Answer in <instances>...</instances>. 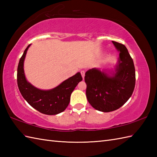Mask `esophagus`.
Instances as JSON below:
<instances>
[{"instance_id":"1","label":"esophagus","mask_w":157,"mask_h":157,"mask_svg":"<svg viewBox=\"0 0 157 157\" xmlns=\"http://www.w3.org/2000/svg\"><path fill=\"white\" fill-rule=\"evenodd\" d=\"M85 73H86V71H84V70H82L81 71V74H82V78H83V79L84 78V76H85Z\"/></svg>"}]
</instances>
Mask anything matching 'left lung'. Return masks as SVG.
<instances>
[{
	"instance_id": "8db88e82",
	"label": "left lung",
	"mask_w": 157,
	"mask_h": 157,
	"mask_svg": "<svg viewBox=\"0 0 157 157\" xmlns=\"http://www.w3.org/2000/svg\"><path fill=\"white\" fill-rule=\"evenodd\" d=\"M120 51L119 63L113 76L97 69L86 71V97L92 107L102 112H111L121 107L131 97L135 88L136 73L133 59L125 46L112 41Z\"/></svg>"
}]
</instances>
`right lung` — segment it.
<instances>
[{
  "label": "right lung",
  "mask_w": 157,
  "mask_h": 157,
  "mask_svg": "<svg viewBox=\"0 0 157 157\" xmlns=\"http://www.w3.org/2000/svg\"><path fill=\"white\" fill-rule=\"evenodd\" d=\"M29 46L25 48L17 67V80L19 91L23 98L39 112L49 115L59 114L67 107L71 93L82 80V77L80 73H77L57 87L49 90L35 88L26 80L23 71V62Z\"/></svg>",
  "instance_id": "add662e5"
}]
</instances>
